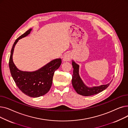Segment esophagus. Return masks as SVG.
Here are the masks:
<instances>
[{"label":"esophagus","mask_w":128,"mask_h":128,"mask_svg":"<svg viewBox=\"0 0 128 128\" xmlns=\"http://www.w3.org/2000/svg\"><path fill=\"white\" fill-rule=\"evenodd\" d=\"M72 56H71V55L70 54V53H66L65 54L64 56H63V60L64 62H67V61H69V60H70V58H71Z\"/></svg>","instance_id":"esophagus-1"}]
</instances>
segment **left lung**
Masks as SVG:
<instances>
[{"instance_id": "obj_1", "label": "left lung", "mask_w": 128, "mask_h": 128, "mask_svg": "<svg viewBox=\"0 0 128 128\" xmlns=\"http://www.w3.org/2000/svg\"><path fill=\"white\" fill-rule=\"evenodd\" d=\"M72 65L74 68L72 76V84L76 92L80 95L83 96H91L102 92L108 87L110 82L98 86H93L92 88L88 87L83 82L79 75V66L74 60L72 61Z\"/></svg>"}]
</instances>
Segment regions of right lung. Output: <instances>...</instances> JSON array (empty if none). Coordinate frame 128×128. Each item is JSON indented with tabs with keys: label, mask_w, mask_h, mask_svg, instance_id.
Instances as JSON below:
<instances>
[{
	"label": "right lung",
	"mask_w": 128,
	"mask_h": 128,
	"mask_svg": "<svg viewBox=\"0 0 128 128\" xmlns=\"http://www.w3.org/2000/svg\"><path fill=\"white\" fill-rule=\"evenodd\" d=\"M32 30L26 31L16 39L11 51L9 66L11 76L18 88L26 96L37 98L46 94L50 90L54 73L59 68L62 60L60 58L53 60L35 72H23L16 68L12 59L14 46L18 40L30 34Z\"/></svg>",
	"instance_id": "add662e5"
}]
</instances>
